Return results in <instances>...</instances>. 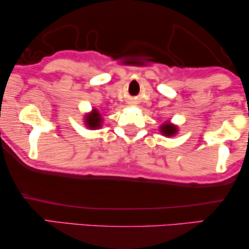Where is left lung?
Returning <instances> with one entry per match:
<instances>
[{
	"instance_id": "left-lung-1",
	"label": "left lung",
	"mask_w": 249,
	"mask_h": 249,
	"mask_svg": "<svg viewBox=\"0 0 249 249\" xmlns=\"http://www.w3.org/2000/svg\"><path fill=\"white\" fill-rule=\"evenodd\" d=\"M160 131H161L164 136L172 137L173 135L177 134V127L175 124H171L168 122V124H163L161 127H160Z\"/></svg>"
}]
</instances>
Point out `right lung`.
I'll use <instances>...</instances> for the list:
<instances>
[{
  "label": "right lung",
  "instance_id": "right-lung-1",
  "mask_svg": "<svg viewBox=\"0 0 249 249\" xmlns=\"http://www.w3.org/2000/svg\"><path fill=\"white\" fill-rule=\"evenodd\" d=\"M102 121H103V118L101 117L100 112L97 110H93V112L88 113L86 117H85V122H86V125L90 129H97L102 125Z\"/></svg>",
  "mask_w": 249,
  "mask_h": 249
}]
</instances>
